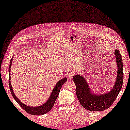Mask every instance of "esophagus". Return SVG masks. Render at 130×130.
I'll return each mask as SVG.
<instances>
[{"label":"esophagus","mask_w":130,"mask_h":130,"mask_svg":"<svg viewBox=\"0 0 130 130\" xmlns=\"http://www.w3.org/2000/svg\"><path fill=\"white\" fill-rule=\"evenodd\" d=\"M73 75H74V73L73 72H71V71H70V72L68 74V78L69 79H71V78H73Z\"/></svg>","instance_id":"34e87169"}]
</instances>
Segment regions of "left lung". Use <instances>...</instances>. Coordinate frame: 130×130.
Segmentation results:
<instances>
[{"mask_svg":"<svg viewBox=\"0 0 130 130\" xmlns=\"http://www.w3.org/2000/svg\"><path fill=\"white\" fill-rule=\"evenodd\" d=\"M117 63L118 73L116 80L113 89L108 93L103 94H93L91 92L89 84L83 76L75 75L73 80L76 85V93L80 103L84 108L90 111H104L111 106L122 88L123 74L122 59L120 51H115Z\"/></svg>","mask_w":130,"mask_h":130,"instance_id":"left-lung-1","label":"left lung"}]
</instances>
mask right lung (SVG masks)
<instances>
[{
	"mask_svg": "<svg viewBox=\"0 0 130 130\" xmlns=\"http://www.w3.org/2000/svg\"><path fill=\"white\" fill-rule=\"evenodd\" d=\"M13 56L12 57V59L10 60L9 68V88H10V92H11V93H12V96H13L14 99L15 101L17 102L19 106L22 108L24 111L29 114H31L32 115H43L44 114L46 113H47L48 111H50L52 107L54 106L55 102L56 101L58 95H59L61 88L62 85L65 83L66 81L67 80V79L66 78H63L61 80H60V81L57 82V83H56V85H55L54 88L53 90H52L51 94L50 95V96L48 99L46 103L37 107H31V106H27V105L23 104L22 102H21L20 100H19V99L15 96L14 93L13 92V88L12 87V85H11V83H10L11 77H10V71L11 65H12V62L13 59Z\"/></svg>",
	"mask_w": 130,
	"mask_h": 130,
	"instance_id": "right-lung-1",
	"label": "right lung"
}]
</instances>
